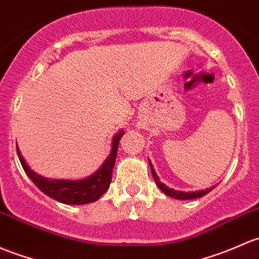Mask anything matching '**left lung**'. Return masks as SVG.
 Listing matches in <instances>:
<instances>
[{
    "label": "left lung",
    "mask_w": 259,
    "mask_h": 259,
    "mask_svg": "<svg viewBox=\"0 0 259 259\" xmlns=\"http://www.w3.org/2000/svg\"><path fill=\"white\" fill-rule=\"evenodd\" d=\"M149 164H150L151 174H152V178H154V180H155V184L159 186V189L161 190L164 194L170 196V197H172V198H178V200H194V198L202 197V196L208 194V192L211 191L212 189H213V187H211V189L201 190V191H195V192H182V191H176V190H174V189H168V187L165 186L162 182H160L159 176H157L156 172H155V170H154V167H152V164H151L150 160H149Z\"/></svg>",
    "instance_id": "1"
}]
</instances>
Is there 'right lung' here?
<instances>
[{
  "label": "right lung",
  "instance_id": "add662e5",
  "mask_svg": "<svg viewBox=\"0 0 259 259\" xmlns=\"http://www.w3.org/2000/svg\"><path fill=\"white\" fill-rule=\"evenodd\" d=\"M124 132L114 135L111 143V151L108 159L103 162L99 170L87 179L81 180H54L47 179L38 175L33 170L28 167L21 155L20 149L17 146L18 159H20L22 167L26 171L27 176L33 181L38 189L53 200L65 203V205H85L97 201L109 189L111 182V172H113L114 164H115L116 154H118L119 141Z\"/></svg>",
  "mask_w": 259,
  "mask_h": 259
}]
</instances>
